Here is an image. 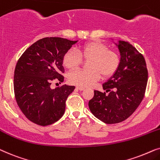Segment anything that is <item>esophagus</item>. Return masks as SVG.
<instances>
[{"mask_svg":"<svg viewBox=\"0 0 160 160\" xmlns=\"http://www.w3.org/2000/svg\"><path fill=\"white\" fill-rule=\"evenodd\" d=\"M76 88H77V89H78V90H80V91H82V90H84V89H85L84 87H82V86H77V87H76Z\"/></svg>","mask_w":160,"mask_h":160,"instance_id":"34e87169","label":"esophagus"}]
</instances>
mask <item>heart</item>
<instances>
[{
    "label": "heart",
    "instance_id": "obj_1",
    "mask_svg": "<svg viewBox=\"0 0 160 160\" xmlns=\"http://www.w3.org/2000/svg\"><path fill=\"white\" fill-rule=\"evenodd\" d=\"M82 58L88 61L89 69H78L70 72L71 83L88 86L101 77H110L116 73L120 65V56L116 50H109L99 42H89L80 46L78 50L70 49L63 58V64L68 69H74L82 62Z\"/></svg>",
    "mask_w": 160,
    "mask_h": 160
}]
</instances>
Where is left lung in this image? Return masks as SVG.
Segmentation results:
<instances>
[{
	"mask_svg": "<svg viewBox=\"0 0 160 160\" xmlns=\"http://www.w3.org/2000/svg\"><path fill=\"white\" fill-rule=\"evenodd\" d=\"M116 44L121 55L118 69L102 85L106 92L94 91L88 102L93 116L108 124L126 120L135 111L143 99L148 81V70L141 53L128 42L118 41Z\"/></svg>",
	"mask_w": 160,
	"mask_h": 160,
	"instance_id": "8db88e82",
	"label": "left lung"
}]
</instances>
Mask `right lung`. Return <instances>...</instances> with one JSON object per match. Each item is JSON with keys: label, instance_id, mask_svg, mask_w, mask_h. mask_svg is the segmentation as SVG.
<instances>
[{"label": "right lung", "instance_id": "obj_1", "mask_svg": "<svg viewBox=\"0 0 160 160\" xmlns=\"http://www.w3.org/2000/svg\"><path fill=\"white\" fill-rule=\"evenodd\" d=\"M78 41L46 37L30 46L17 63L14 91L25 117L40 126L56 122L65 112L66 100L74 86L50 88L52 80L63 82V55Z\"/></svg>", "mask_w": 160, "mask_h": 160}]
</instances>
